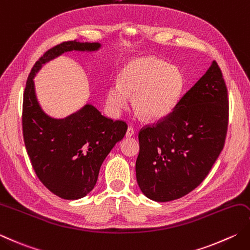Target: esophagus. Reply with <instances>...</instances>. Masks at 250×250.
<instances>
[{
    "label": "esophagus",
    "mask_w": 250,
    "mask_h": 250,
    "mask_svg": "<svg viewBox=\"0 0 250 250\" xmlns=\"http://www.w3.org/2000/svg\"><path fill=\"white\" fill-rule=\"evenodd\" d=\"M134 135V129L131 128V126H129L128 130H126V133H125V136L126 138H131V136Z\"/></svg>",
    "instance_id": "esophagus-1"
}]
</instances>
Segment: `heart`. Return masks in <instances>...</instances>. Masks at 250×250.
Listing matches in <instances>:
<instances>
[{"instance_id":"heart-1","label":"heart","mask_w":250,"mask_h":250,"mask_svg":"<svg viewBox=\"0 0 250 250\" xmlns=\"http://www.w3.org/2000/svg\"><path fill=\"white\" fill-rule=\"evenodd\" d=\"M183 76L178 67L153 56L139 57L122 68L119 82L109 85L106 105L114 116L133 107L146 119L158 120L170 114L179 100Z\"/></svg>"}]
</instances>
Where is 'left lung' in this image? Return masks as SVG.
<instances>
[{
	"label": "left lung",
	"mask_w": 250,
	"mask_h": 250,
	"mask_svg": "<svg viewBox=\"0 0 250 250\" xmlns=\"http://www.w3.org/2000/svg\"><path fill=\"white\" fill-rule=\"evenodd\" d=\"M228 119V90L213 61L169 115L140 131L135 171L142 193L165 203L196 188L223 149Z\"/></svg>",
	"instance_id": "1"
}]
</instances>
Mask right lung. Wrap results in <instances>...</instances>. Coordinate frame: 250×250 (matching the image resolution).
Masks as SVG:
<instances>
[{"mask_svg": "<svg viewBox=\"0 0 250 250\" xmlns=\"http://www.w3.org/2000/svg\"><path fill=\"white\" fill-rule=\"evenodd\" d=\"M99 42L68 41L54 46L39 60L28 77L22 104V132L32 167L44 187L63 199H80L94 188L107 155L126 132L125 122L103 116L86 103L63 118L44 111L34 78L44 65L68 52L94 53Z\"/></svg>", "mask_w": 250, "mask_h": 250, "instance_id": "add662e5", "label": "right lung"}]
</instances>
